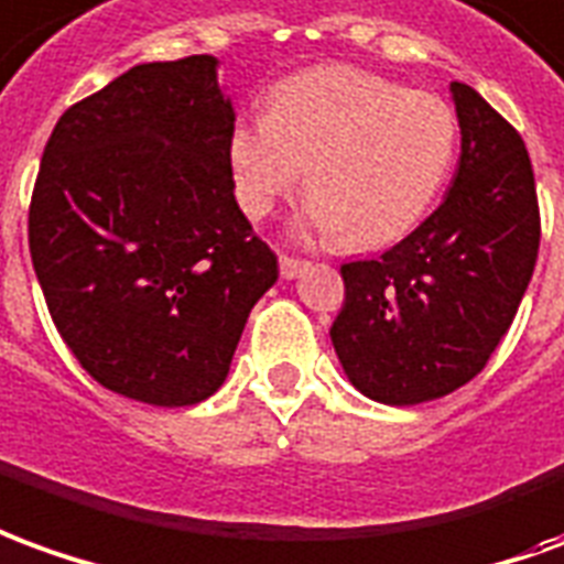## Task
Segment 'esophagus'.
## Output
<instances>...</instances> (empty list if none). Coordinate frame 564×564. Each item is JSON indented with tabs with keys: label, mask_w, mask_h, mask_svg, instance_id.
Wrapping results in <instances>:
<instances>
[{
	"label": "esophagus",
	"mask_w": 564,
	"mask_h": 564,
	"mask_svg": "<svg viewBox=\"0 0 564 564\" xmlns=\"http://www.w3.org/2000/svg\"><path fill=\"white\" fill-rule=\"evenodd\" d=\"M303 270H306V261H301V258H289V254L279 258V273H282V279H297Z\"/></svg>",
	"instance_id": "obj_1"
}]
</instances>
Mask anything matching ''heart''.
Returning <instances> with one entry per match:
<instances>
[{
	"mask_svg": "<svg viewBox=\"0 0 564 564\" xmlns=\"http://www.w3.org/2000/svg\"><path fill=\"white\" fill-rule=\"evenodd\" d=\"M458 118L437 94L403 90L352 66H315L273 84L267 115L227 135L234 194L249 218H267L303 182L301 227L377 249L429 215L453 173Z\"/></svg>",
	"mask_w": 564,
	"mask_h": 564,
	"instance_id": "b5f03b06",
	"label": "heart"
}]
</instances>
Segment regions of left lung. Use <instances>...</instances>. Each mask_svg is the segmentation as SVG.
I'll use <instances>...</instances> for the list:
<instances>
[{
	"mask_svg": "<svg viewBox=\"0 0 564 564\" xmlns=\"http://www.w3.org/2000/svg\"><path fill=\"white\" fill-rule=\"evenodd\" d=\"M462 158L449 194L377 261L343 263L330 343L370 401L413 406L480 373L529 289L541 215L522 135L462 82L449 84Z\"/></svg>",
	"mask_w": 564,
	"mask_h": 564,
	"instance_id": "left-lung-1",
	"label": "left lung"
}]
</instances>
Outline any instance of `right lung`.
Here are the masks:
<instances>
[{
    "mask_svg": "<svg viewBox=\"0 0 564 564\" xmlns=\"http://www.w3.org/2000/svg\"><path fill=\"white\" fill-rule=\"evenodd\" d=\"M234 106L209 54L142 63L47 139L30 254L51 318L99 386L154 406L206 401L279 263L239 212Z\"/></svg>",
    "mask_w": 564,
    "mask_h": 564,
    "instance_id": "right-lung-1",
    "label": "right lung"
}]
</instances>
